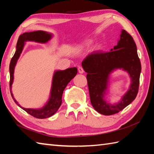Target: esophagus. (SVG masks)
<instances>
[{
  "label": "esophagus",
  "mask_w": 154,
  "mask_h": 154,
  "mask_svg": "<svg viewBox=\"0 0 154 154\" xmlns=\"http://www.w3.org/2000/svg\"><path fill=\"white\" fill-rule=\"evenodd\" d=\"M78 71H79V73H84V70L82 67L79 66V67H78Z\"/></svg>",
  "instance_id": "obj_1"
}]
</instances>
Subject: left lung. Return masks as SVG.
I'll use <instances>...</instances> for the list:
<instances>
[{
	"mask_svg": "<svg viewBox=\"0 0 154 154\" xmlns=\"http://www.w3.org/2000/svg\"><path fill=\"white\" fill-rule=\"evenodd\" d=\"M82 67L87 73L91 103L99 113L106 116L118 113L136 99L139 89L141 63L133 38L126 30H122L117 45L110 51L89 54L82 61ZM117 68L128 72L131 83L120 102L110 105L104 100V94L109 74Z\"/></svg>",
	"mask_w": 154,
	"mask_h": 154,
	"instance_id": "left-lung-1",
	"label": "left lung"
}]
</instances>
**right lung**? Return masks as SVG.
Here are the masks:
<instances>
[{
    "label": "right lung",
    "instance_id": "obj_1",
    "mask_svg": "<svg viewBox=\"0 0 154 154\" xmlns=\"http://www.w3.org/2000/svg\"><path fill=\"white\" fill-rule=\"evenodd\" d=\"M52 34L48 32L38 30L31 32H25L21 34L18 38L16 44V50L14 55H13L10 63V90L13 100L18 106L25 110L31 116L37 119H47L50 117L57 112L59 108L60 107L62 102V94L63 91L67 84L77 73V69L76 67L68 68L65 70H58L55 71L52 80V85L50 92V97L48 103L42 109H25L22 107L18 103L17 101L13 97L12 93V84L14 80V71L15 65L20 55L23 48L24 46V42L27 41H34L39 43H46L51 38Z\"/></svg>",
    "mask_w": 154,
    "mask_h": 154
}]
</instances>
